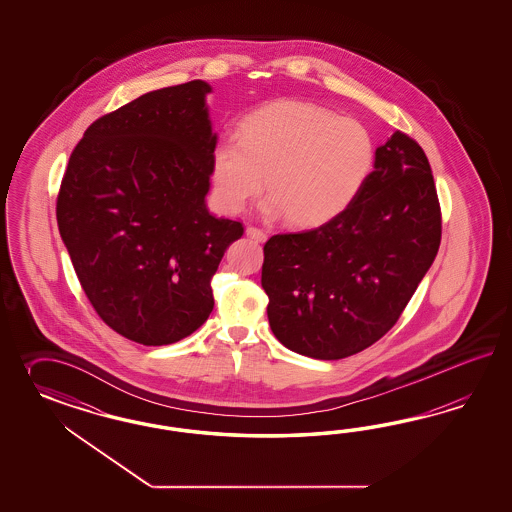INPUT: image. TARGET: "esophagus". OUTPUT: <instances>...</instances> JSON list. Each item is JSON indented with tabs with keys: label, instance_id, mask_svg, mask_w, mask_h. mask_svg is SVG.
I'll use <instances>...</instances> for the list:
<instances>
[{
	"label": "esophagus",
	"instance_id": "esophagus-1",
	"mask_svg": "<svg viewBox=\"0 0 512 512\" xmlns=\"http://www.w3.org/2000/svg\"><path fill=\"white\" fill-rule=\"evenodd\" d=\"M246 234H248L249 238H253V240H257V242H264L266 240V231L263 229H259V227H253V225H249L248 229H246Z\"/></svg>",
	"mask_w": 512,
	"mask_h": 512
}]
</instances>
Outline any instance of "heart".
<instances>
[{
    "label": "heart",
    "instance_id": "heart-1",
    "mask_svg": "<svg viewBox=\"0 0 512 512\" xmlns=\"http://www.w3.org/2000/svg\"><path fill=\"white\" fill-rule=\"evenodd\" d=\"M233 139L210 155L216 201L225 212L246 210L264 186V214L296 227H319L353 206L372 178V131L349 116L304 101H274L251 110Z\"/></svg>",
    "mask_w": 512,
    "mask_h": 512
}]
</instances>
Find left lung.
Here are the masks:
<instances>
[{"instance_id": "left-lung-1", "label": "left lung", "mask_w": 512, "mask_h": 512, "mask_svg": "<svg viewBox=\"0 0 512 512\" xmlns=\"http://www.w3.org/2000/svg\"><path fill=\"white\" fill-rule=\"evenodd\" d=\"M439 244L432 167L419 142L396 131L377 148L372 178L349 210L264 244L274 336L304 357L357 355L396 325Z\"/></svg>"}]
</instances>
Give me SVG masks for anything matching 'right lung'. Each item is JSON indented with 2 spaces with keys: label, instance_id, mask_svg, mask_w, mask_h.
I'll list each match as a JSON object with an SVG mask.
<instances>
[{
  "label": "right lung",
  "instance_id": "add662e5",
  "mask_svg": "<svg viewBox=\"0 0 512 512\" xmlns=\"http://www.w3.org/2000/svg\"><path fill=\"white\" fill-rule=\"evenodd\" d=\"M210 92L191 80L101 116L63 174L56 217L78 281L97 315L142 345L180 341L208 319L210 281L244 234L204 202Z\"/></svg>",
  "mask_w": 512,
  "mask_h": 512
}]
</instances>
